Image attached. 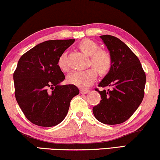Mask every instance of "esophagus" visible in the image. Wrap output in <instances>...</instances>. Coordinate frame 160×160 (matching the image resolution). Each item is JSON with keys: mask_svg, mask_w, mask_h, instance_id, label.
<instances>
[{"mask_svg": "<svg viewBox=\"0 0 160 160\" xmlns=\"http://www.w3.org/2000/svg\"><path fill=\"white\" fill-rule=\"evenodd\" d=\"M89 92V90H87V89H81L80 93L82 94H87Z\"/></svg>", "mask_w": 160, "mask_h": 160, "instance_id": "1", "label": "esophagus"}]
</instances>
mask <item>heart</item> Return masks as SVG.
I'll return each instance as SVG.
<instances>
[{"label": "heart", "mask_w": 160, "mask_h": 160, "mask_svg": "<svg viewBox=\"0 0 160 160\" xmlns=\"http://www.w3.org/2000/svg\"><path fill=\"white\" fill-rule=\"evenodd\" d=\"M78 48L87 55L90 56L89 64L93 65L100 73H106L111 67L112 60L111 55L105 50L98 49L99 47L94 41L85 39L78 44ZM58 66L63 71H67L68 65L65 60V53L58 59ZM98 77L97 71L93 68L85 71H76L69 74L67 81L69 84L75 85L82 89H87L95 82Z\"/></svg>", "instance_id": "1"}]
</instances>
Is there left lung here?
Returning a JSON list of instances; mask_svg holds the SVG:
<instances>
[{
    "label": "left lung",
    "mask_w": 160,
    "mask_h": 160,
    "mask_svg": "<svg viewBox=\"0 0 160 160\" xmlns=\"http://www.w3.org/2000/svg\"><path fill=\"white\" fill-rule=\"evenodd\" d=\"M100 37L109 51L112 64L98 87L111 89H95L102 100L92 111L102 123L121 124L134 113L143 99L146 74L138 58L125 43L109 35Z\"/></svg>",
    "instance_id": "1"
}]
</instances>
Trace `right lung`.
<instances>
[{
	"label": "right lung",
	"instance_id": "1",
	"mask_svg": "<svg viewBox=\"0 0 160 160\" xmlns=\"http://www.w3.org/2000/svg\"><path fill=\"white\" fill-rule=\"evenodd\" d=\"M74 41H44L19 60L14 73L15 97L32 124L46 128L60 124L66 117L72 98L79 93L75 85L60 84L65 75L58 66L60 56Z\"/></svg>",
	"mask_w": 160,
	"mask_h": 160
}]
</instances>
